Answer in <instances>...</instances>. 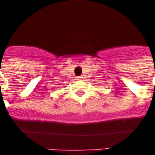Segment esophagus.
Here are the masks:
<instances>
[{
	"label": "esophagus",
	"instance_id": "1",
	"mask_svg": "<svg viewBox=\"0 0 155 155\" xmlns=\"http://www.w3.org/2000/svg\"><path fill=\"white\" fill-rule=\"evenodd\" d=\"M78 78V80H82V76H79V77H77Z\"/></svg>",
	"mask_w": 155,
	"mask_h": 155
}]
</instances>
